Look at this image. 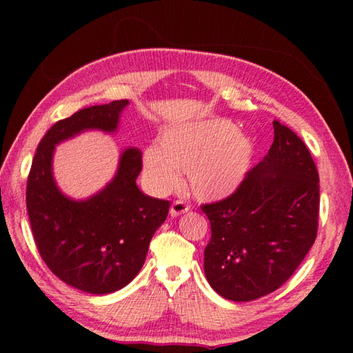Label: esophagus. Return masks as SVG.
<instances>
[{
	"label": "esophagus",
	"mask_w": 353,
	"mask_h": 353,
	"mask_svg": "<svg viewBox=\"0 0 353 353\" xmlns=\"http://www.w3.org/2000/svg\"><path fill=\"white\" fill-rule=\"evenodd\" d=\"M190 210V207L185 204L183 201H174L171 204V208H170V213L171 216H179V214L182 213H187Z\"/></svg>",
	"instance_id": "esophagus-1"
}]
</instances>
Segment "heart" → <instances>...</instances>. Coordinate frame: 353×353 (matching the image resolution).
<instances>
[{
	"mask_svg": "<svg viewBox=\"0 0 353 353\" xmlns=\"http://www.w3.org/2000/svg\"><path fill=\"white\" fill-rule=\"evenodd\" d=\"M254 140L229 119L182 123L165 129L157 146L143 152V170L154 191L163 194L187 171L190 188L205 201L234 194L254 162Z\"/></svg>",
	"mask_w": 353,
	"mask_h": 353,
	"instance_id": "obj_1",
	"label": "heart"
}]
</instances>
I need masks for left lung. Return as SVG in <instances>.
Instances as JSON below:
<instances>
[{"instance_id":"8db88e82","label":"left lung","mask_w":353,"mask_h":353,"mask_svg":"<svg viewBox=\"0 0 353 353\" xmlns=\"http://www.w3.org/2000/svg\"><path fill=\"white\" fill-rule=\"evenodd\" d=\"M274 141L234 194L202 205L212 227L204 271L229 301L249 302L280 288L318 234L319 174L308 148L274 121Z\"/></svg>"}]
</instances>
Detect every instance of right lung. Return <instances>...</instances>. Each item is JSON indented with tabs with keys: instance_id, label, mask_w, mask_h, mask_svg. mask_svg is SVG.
<instances>
[{
	"instance_id": "add662e5",
	"label": "right lung",
	"mask_w": 353,
	"mask_h": 353,
	"mask_svg": "<svg viewBox=\"0 0 353 353\" xmlns=\"http://www.w3.org/2000/svg\"><path fill=\"white\" fill-rule=\"evenodd\" d=\"M128 99L93 105L61 119L45 134L34 155L26 208L35 244L56 276L90 294H109L132 282L146 260L149 241L168 216L170 202L141 193L139 148L119 155L115 176L87 199H71L52 174L54 149L85 130L117 132Z\"/></svg>"
}]
</instances>
